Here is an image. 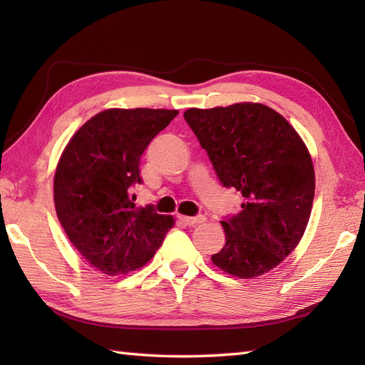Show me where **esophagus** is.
Masks as SVG:
<instances>
[{
    "label": "esophagus",
    "instance_id": "obj_1",
    "mask_svg": "<svg viewBox=\"0 0 365 365\" xmlns=\"http://www.w3.org/2000/svg\"><path fill=\"white\" fill-rule=\"evenodd\" d=\"M180 221L187 226H196V224H200L205 221L204 215H197V216H180Z\"/></svg>",
    "mask_w": 365,
    "mask_h": 365
}]
</instances>
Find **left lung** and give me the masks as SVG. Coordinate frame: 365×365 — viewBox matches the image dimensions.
Wrapping results in <instances>:
<instances>
[{
  "label": "left lung",
  "mask_w": 365,
  "mask_h": 365,
  "mask_svg": "<svg viewBox=\"0 0 365 365\" xmlns=\"http://www.w3.org/2000/svg\"><path fill=\"white\" fill-rule=\"evenodd\" d=\"M220 182L242 192V212L221 221L226 245L216 267L240 279L277 267L304 234L315 173L311 153L281 114L262 103H235L183 114Z\"/></svg>",
  "instance_id": "obj_1"
}]
</instances>
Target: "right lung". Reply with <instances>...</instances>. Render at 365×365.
<instances>
[{
	"instance_id": "right-lung-1",
	"label": "right lung",
	"mask_w": 365,
	"mask_h": 365,
	"mask_svg": "<svg viewBox=\"0 0 365 365\" xmlns=\"http://www.w3.org/2000/svg\"><path fill=\"white\" fill-rule=\"evenodd\" d=\"M177 110H105L76 131L54 174V207L72 245L108 276L141 268L157 252L173 216L136 208L141 155Z\"/></svg>"
}]
</instances>
